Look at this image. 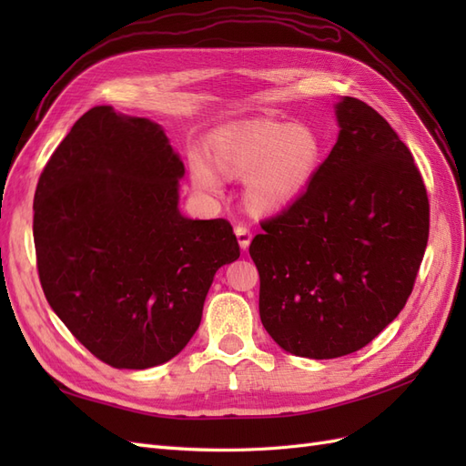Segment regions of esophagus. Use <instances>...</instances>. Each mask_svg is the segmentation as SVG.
<instances>
[{"instance_id": "obj_1", "label": "esophagus", "mask_w": 466, "mask_h": 466, "mask_svg": "<svg viewBox=\"0 0 466 466\" xmlns=\"http://www.w3.org/2000/svg\"><path fill=\"white\" fill-rule=\"evenodd\" d=\"M235 235H237L238 247H241L243 250H247L248 245H250V241H252V231L247 228V225H237V228H235Z\"/></svg>"}]
</instances>
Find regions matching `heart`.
Listing matches in <instances>:
<instances>
[{
    "mask_svg": "<svg viewBox=\"0 0 466 466\" xmlns=\"http://www.w3.org/2000/svg\"><path fill=\"white\" fill-rule=\"evenodd\" d=\"M211 159L225 177H248L247 202L257 214L289 206L305 192L322 161L320 136L303 124L250 120L211 137ZM192 182L208 194L221 190L218 173L204 159L190 161Z\"/></svg>",
    "mask_w": 466,
    "mask_h": 466,
    "instance_id": "heart-1",
    "label": "heart"
}]
</instances>
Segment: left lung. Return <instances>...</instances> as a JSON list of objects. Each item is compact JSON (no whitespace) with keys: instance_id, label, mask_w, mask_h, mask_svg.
Returning a JSON list of instances; mask_svg holds the SVG:
<instances>
[{"instance_id":"left-lung-1","label":"left lung","mask_w":466,"mask_h":466,"mask_svg":"<svg viewBox=\"0 0 466 466\" xmlns=\"http://www.w3.org/2000/svg\"><path fill=\"white\" fill-rule=\"evenodd\" d=\"M336 116L338 142L311 185L248 248L264 329L313 360L358 351L397 319L430 235L424 178L399 134L354 96Z\"/></svg>"}]
</instances>
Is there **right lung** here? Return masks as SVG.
Here are the masks:
<instances>
[{"instance_id": "right-lung-1", "label": "right lung", "mask_w": 466, "mask_h": 466, "mask_svg": "<svg viewBox=\"0 0 466 466\" xmlns=\"http://www.w3.org/2000/svg\"><path fill=\"white\" fill-rule=\"evenodd\" d=\"M185 165L159 124L87 110L35 192L42 291L95 358L147 370L175 358L202 320L214 274L238 258L228 219L178 211Z\"/></svg>"}]
</instances>
